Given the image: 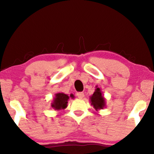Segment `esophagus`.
Masks as SVG:
<instances>
[{"label": "esophagus", "instance_id": "34e87169", "mask_svg": "<svg viewBox=\"0 0 154 154\" xmlns=\"http://www.w3.org/2000/svg\"><path fill=\"white\" fill-rule=\"evenodd\" d=\"M77 96L79 98L82 99L83 97H84L85 95H84V94H83V92H78L77 94Z\"/></svg>", "mask_w": 154, "mask_h": 154}]
</instances>
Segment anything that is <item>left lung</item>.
<instances>
[{"mask_svg":"<svg viewBox=\"0 0 154 154\" xmlns=\"http://www.w3.org/2000/svg\"><path fill=\"white\" fill-rule=\"evenodd\" d=\"M90 101L91 105L93 106L96 111L106 107L105 98L103 96L100 88H98V86H96L94 92L90 97Z\"/></svg>","mask_w":154,"mask_h":154,"instance_id":"obj_1","label":"left lung"}]
</instances>
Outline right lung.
I'll return each mask as SVG.
<instances>
[{"label":"right lung","instance_id":"1","mask_svg":"<svg viewBox=\"0 0 154 154\" xmlns=\"http://www.w3.org/2000/svg\"><path fill=\"white\" fill-rule=\"evenodd\" d=\"M70 98H74V95L71 94L70 96H69L62 92L56 94L55 97L51 103V107L57 111L66 109L67 107L68 100Z\"/></svg>","mask_w":154,"mask_h":154}]
</instances>
